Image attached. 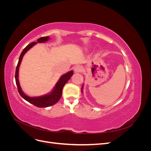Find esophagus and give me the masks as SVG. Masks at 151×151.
<instances>
[{"label":"esophagus","mask_w":151,"mask_h":151,"mask_svg":"<svg viewBox=\"0 0 151 151\" xmlns=\"http://www.w3.org/2000/svg\"><path fill=\"white\" fill-rule=\"evenodd\" d=\"M83 67L81 66V65H76L75 67H74V71L76 72H81L82 70H83Z\"/></svg>","instance_id":"obj_1"}]
</instances>
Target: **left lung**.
I'll return each mask as SVG.
<instances>
[{
  "instance_id": "8db88e82",
  "label": "left lung",
  "mask_w": 151,
  "mask_h": 151,
  "mask_svg": "<svg viewBox=\"0 0 151 151\" xmlns=\"http://www.w3.org/2000/svg\"><path fill=\"white\" fill-rule=\"evenodd\" d=\"M83 86H82V89H83Z\"/></svg>"
}]
</instances>
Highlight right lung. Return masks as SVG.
<instances>
[{
    "label": "right lung",
    "mask_w": 151,
    "mask_h": 151,
    "mask_svg": "<svg viewBox=\"0 0 151 151\" xmlns=\"http://www.w3.org/2000/svg\"><path fill=\"white\" fill-rule=\"evenodd\" d=\"M49 39H50L49 36L42 37L37 40V42L44 43L45 42H47ZM37 42H32L31 43L29 44L28 46H26V47L24 48V50H22V52L20 55L19 61H18L17 65L16 67V73H15V79H16V83L17 87L18 92H19V94L21 96L22 98H23V99H24L26 101H28L29 103L35 105L36 106L39 107V108H45V107L52 106V105L55 104L58 101V100L60 99V98L62 96V89H63V86H64L65 84L67 83V81L70 79L71 76L73 75L74 73H73L72 70H71L70 72H67V74L63 75L57 82V83L56 84L55 87L53 91L48 94L42 96H40V97H33V98L26 96L23 92H22V91L21 88V86L19 85V79H18L19 68L24 55L26 53V52L28 51V50H29L31 47H33L35 44L37 43Z\"/></svg>",
    "instance_id": "1"
}]
</instances>
